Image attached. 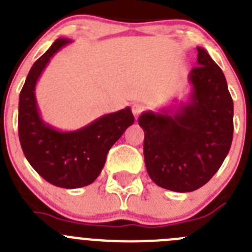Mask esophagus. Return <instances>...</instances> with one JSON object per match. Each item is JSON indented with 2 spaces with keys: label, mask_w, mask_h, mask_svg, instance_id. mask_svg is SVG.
<instances>
[{
  "label": "esophagus",
  "mask_w": 252,
  "mask_h": 252,
  "mask_svg": "<svg viewBox=\"0 0 252 252\" xmlns=\"http://www.w3.org/2000/svg\"><path fill=\"white\" fill-rule=\"evenodd\" d=\"M142 111H144V106H142L141 103H133L132 104V113H133V116L136 117V119L139 117V115L142 112Z\"/></svg>",
  "instance_id": "1"
}]
</instances>
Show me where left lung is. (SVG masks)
<instances>
[{
	"label": "left lung",
	"mask_w": 252,
	"mask_h": 252,
	"mask_svg": "<svg viewBox=\"0 0 252 252\" xmlns=\"http://www.w3.org/2000/svg\"><path fill=\"white\" fill-rule=\"evenodd\" d=\"M188 79L189 99L144 111L139 125L145 132L144 158L154 183L173 192H193L208 182L230 151L233 102L222 69L203 48Z\"/></svg>",
	"instance_id": "obj_1"
}]
</instances>
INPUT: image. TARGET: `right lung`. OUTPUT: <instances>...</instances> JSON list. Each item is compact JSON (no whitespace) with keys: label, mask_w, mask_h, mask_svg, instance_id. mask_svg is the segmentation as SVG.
Returning a JSON list of instances; mask_svg holds the SVG:
<instances>
[{"label":"right lung","mask_w":252,"mask_h":252,"mask_svg":"<svg viewBox=\"0 0 252 252\" xmlns=\"http://www.w3.org/2000/svg\"><path fill=\"white\" fill-rule=\"evenodd\" d=\"M72 43L60 37L31 66L19 98L20 144L30 165L55 187L90 186L101 174L106 157L135 119L130 107L103 115L74 131H60L46 124L37 108L35 87L55 53Z\"/></svg>","instance_id":"add662e5"}]
</instances>
